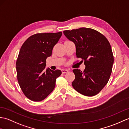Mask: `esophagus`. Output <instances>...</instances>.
<instances>
[{"label":"esophagus","mask_w":129,"mask_h":129,"mask_svg":"<svg viewBox=\"0 0 129 129\" xmlns=\"http://www.w3.org/2000/svg\"><path fill=\"white\" fill-rule=\"evenodd\" d=\"M68 71H69V70H67V69H62V70H61V72H62V74L67 73Z\"/></svg>","instance_id":"1"}]
</instances>
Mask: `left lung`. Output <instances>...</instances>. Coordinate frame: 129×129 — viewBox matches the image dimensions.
Wrapping results in <instances>:
<instances>
[{"instance_id": "obj_1", "label": "left lung", "mask_w": 129, "mask_h": 129, "mask_svg": "<svg viewBox=\"0 0 129 129\" xmlns=\"http://www.w3.org/2000/svg\"><path fill=\"white\" fill-rule=\"evenodd\" d=\"M76 47V55L86 68L73 71L75 79L72 86L86 96L96 95L106 85L112 73L114 57L110 44L104 35L89 28L82 27L63 32Z\"/></svg>"}]
</instances>
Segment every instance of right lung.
<instances>
[{
	"label": "right lung",
	"instance_id": "1",
	"mask_svg": "<svg viewBox=\"0 0 129 129\" xmlns=\"http://www.w3.org/2000/svg\"><path fill=\"white\" fill-rule=\"evenodd\" d=\"M62 32L37 34L28 38L21 48L16 61L17 77L26 97L39 102L44 100L55 86L60 70H46V59L52 55L54 46Z\"/></svg>",
	"mask_w": 129,
	"mask_h": 129
}]
</instances>
